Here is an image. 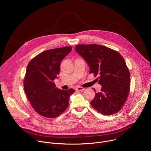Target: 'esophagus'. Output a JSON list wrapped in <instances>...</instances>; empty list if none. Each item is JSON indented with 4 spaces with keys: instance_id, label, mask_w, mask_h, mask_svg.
Here are the masks:
<instances>
[{
    "instance_id": "obj_1",
    "label": "esophagus",
    "mask_w": 151,
    "mask_h": 151,
    "mask_svg": "<svg viewBox=\"0 0 151 151\" xmlns=\"http://www.w3.org/2000/svg\"><path fill=\"white\" fill-rule=\"evenodd\" d=\"M84 90H85L84 88H82L81 87H78L76 88V90H77V91H83Z\"/></svg>"
}]
</instances>
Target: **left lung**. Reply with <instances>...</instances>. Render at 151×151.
Wrapping results in <instances>:
<instances>
[{"instance_id":"8db88e82","label":"left lung","mask_w":151,"mask_h":151,"mask_svg":"<svg viewBox=\"0 0 151 151\" xmlns=\"http://www.w3.org/2000/svg\"><path fill=\"white\" fill-rule=\"evenodd\" d=\"M75 50L88 64L90 73L99 75L97 81L101 85V91L95 92L91 106L104 115L118 112L127 99L130 87V72L122 56L96 44L78 45Z\"/></svg>"}]
</instances>
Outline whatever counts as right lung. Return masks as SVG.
Listing matches in <instances>:
<instances>
[{
	"instance_id": "add662e5",
	"label": "right lung",
	"mask_w": 151,
	"mask_h": 151,
	"mask_svg": "<svg viewBox=\"0 0 151 151\" xmlns=\"http://www.w3.org/2000/svg\"><path fill=\"white\" fill-rule=\"evenodd\" d=\"M72 49V47H66L44 51L28 64L24 91L33 108L42 116L55 118L69 106V97L75 90L58 89L54 81L58 78L61 61Z\"/></svg>"
}]
</instances>
